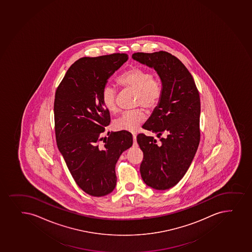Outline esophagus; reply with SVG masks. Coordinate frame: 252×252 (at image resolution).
Returning <instances> with one entry per match:
<instances>
[{"label": "esophagus", "mask_w": 252, "mask_h": 252, "mask_svg": "<svg viewBox=\"0 0 252 252\" xmlns=\"http://www.w3.org/2000/svg\"><path fill=\"white\" fill-rule=\"evenodd\" d=\"M132 138L133 146H134V147H137V142H136V135H135V134H133Z\"/></svg>", "instance_id": "esophagus-1"}]
</instances>
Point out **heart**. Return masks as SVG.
Returning <instances> with one entry per match:
<instances>
[{
	"label": "heart",
	"mask_w": 252,
	"mask_h": 252,
	"mask_svg": "<svg viewBox=\"0 0 252 252\" xmlns=\"http://www.w3.org/2000/svg\"><path fill=\"white\" fill-rule=\"evenodd\" d=\"M118 83L128 91L136 92L135 106H143L146 109H153L161 100L163 88L161 79L154 77L149 71L133 67L124 72L118 78ZM101 102L105 109L114 113L117 110L116 91L115 88L106 85L101 92ZM146 121V114L142 109L127 111L122 114L114 122L116 130L134 132Z\"/></svg>",
	"instance_id": "b5f03b06"
}]
</instances>
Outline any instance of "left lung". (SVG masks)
I'll list each match as a JSON object with an SVG mask.
<instances>
[{"label":"left lung","instance_id":"1","mask_svg":"<svg viewBox=\"0 0 252 252\" xmlns=\"http://www.w3.org/2000/svg\"><path fill=\"white\" fill-rule=\"evenodd\" d=\"M132 58L155 68L163 88L158 106L142 126L145 130L157 134L160 142L143 133L136 136L143 152L140 172L148 186L168 189L183 178L198 149L199 93L189 71L169 53H135Z\"/></svg>","mask_w":252,"mask_h":252}]
</instances>
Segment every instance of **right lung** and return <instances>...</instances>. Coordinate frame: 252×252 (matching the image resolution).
Here are the masks:
<instances>
[{"label":"right lung","instance_id":"add662e5","mask_svg":"<svg viewBox=\"0 0 252 252\" xmlns=\"http://www.w3.org/2000/svg\"><path fill=\"white\" fill-rule=\"evenodd\" d=\"M127 60V54L120 53L81 58L69 67L55 92L57 146L77 185L94 197L113 191L116 162L132 146L129 131L101 136L110 122L102 91L108 78Z\"/></svg>","mask_w":252,"mask_h":252}]
</instances>
